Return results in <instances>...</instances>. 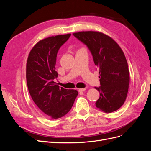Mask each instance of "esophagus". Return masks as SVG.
Masks as SVG:
<instances>
[{
    "instance_id": "34e87169",
    "label": "esophagus",
    "mask_w": 151,
    "mask_h": 151,
    "mask_svg": "<svg viewBox=\"0 0 151 151\" xmlns=\"http://www.w3.org/2000/svg\"><path fill=\"white\" fill-rule=\"evenodd\" d=\"M86 88H81V89H79L78 91H79V92H84V91H86Z\"/></svg>"
}]
</instances>
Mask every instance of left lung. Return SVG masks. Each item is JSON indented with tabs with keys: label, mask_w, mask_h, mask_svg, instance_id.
Wrapping results in <instances>:
<instances>
[{
	"label": "left lung",
	"mask_w": 151,
	"mask_h": 151,
	"mask_svg": "<svg viewBox=\"0 0 151 151\" xmlns=\"http://www.w3.org/2000/svg\"><path fill=\"white\" fill-rule=\"evenodd\" d=\"M86 45L99 69V98L95 104L104 113L116 111L124 103L130 82L128 63L122 50L109 36L100 32L73 33Z\"/></svg>",
	"instance_id": "8db88e82"
}]
</instances>
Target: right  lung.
<instances>
[{"instance_id": "1", "label": "right lung", "mask_w": 151, "mask_h": 151, "mask_svg": "<svg viewBox=\"0 0 151 151\" xmlns=\"http://www.w3.org/2000/svg\"><path fill=\"white\" fill-rule=\"evenodd\" d=\"M70 35H57L40 41L27 60L26 81L31 98L45 115L53 119L65 115L78 95L76 90L60 88L53 81L58 76L57 53Z\"/></svg>"}]
</instances>
